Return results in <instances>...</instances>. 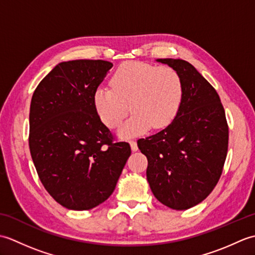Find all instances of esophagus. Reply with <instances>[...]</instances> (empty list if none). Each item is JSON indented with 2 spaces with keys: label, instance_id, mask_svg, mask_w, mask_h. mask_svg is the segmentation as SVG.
Wrapping results in <instances>:
<instances>
[{
  "label": "esophagus",
  "instance_id": "obj_1",
  "mask_svg": "<svg viewBox=\"0 0 255 255\" xmlns=\"http://www.w3.org/2000/svg\"><path fill=\"white\" fill-rule=\"evenodd\" d=\"M129 143H130V147H131V150H132V151H137V150H138L137 142L134 141V140H130V141H129Z\"/></svg>",
  "mask_w": 255,
  "mask_h": 255
}]
</instances>
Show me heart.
Masks as SVG:
<instances>
[{"label": "heart", "mask_w": 255, "mask_h": 255, "mask_svg": "<svg viewBox=\"0 0 255 255\" xmlns=\"http://www.w3.org/2000/svg\"><path fill=\"white\" fill-rule=\"evenodd\" d=\"M184 99L181 75L171 67L142 62L119 66L111 79V88L100 86L94 92L95 111L107 127H117L128 113L131 117L118 129L129 138L148 128L161 129L174 121Z\"/></svg>", "instance_id": "obj_1"}]
</instances>
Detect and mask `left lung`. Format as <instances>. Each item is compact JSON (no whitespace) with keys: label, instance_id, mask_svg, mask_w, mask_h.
Returning <instances> with one entry per match:
<instances>
[{"label":"left lung","instance_id":"8db88e82","mask_svg":"<svg viewBox=\"0 0 255 255\" xmlns=\"http://www.w3.org/2000/svg\"><path fill=\"white\" fill-rule=\"evenodd\" d=\"M156 61L181 75L183 104L169 126L137 143L148 159L147 180L155 198L185 210L217 185L228 151V124L218 93L191 63L170 58Z\"/></svg>","mask_w":255,"mask_h":255}]
</instances>
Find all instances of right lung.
I'll return each instance as SVG.
<instances>
[{
    "instance_id": "right-lung-1",
    "label": "right lung",
    "mask_w": 255,
    "mask_h": 255,
    "mask_svg": "<svg viewBox=\"0 0 255 255\" xmlns=\"http://www.w3.org/2000/svg\"><path fill=\"white\" fill-rule=\"evenodd\" d=\"M112 67L104 60L61 62L31 97V159L46 191L68 209L104 203L131 154L128 142H114L94 107V92Z\"/></svg>"
}]
</instances>
